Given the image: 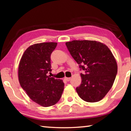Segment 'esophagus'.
Wrapping results in <instances>:
<instances>
[{"label":"esophagus","instance_id":"obj_1","mask_svg":"<svg viewBox=\"0 0 131 131\" xmlns=\"http://www.w3.org/2000/svg\"><path fill=\"white\" fill-rule=\"evenodd\" d=\"M70 79H71L70 77H65V80L67 81H69L70 80Z\"/></svg>","mask_w":131,"mask_h":131}]
</instances>
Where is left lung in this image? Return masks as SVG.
Here are the masks:
<instances>
[{"label":"left lung","mask_w":131,"mask_h":131,"mask_svg":"<svg viewBox=\"0 0 131 131\" xmlns=\"http://www.w3.org/2000/svg\"><path fill=\"white\" fill-rule=\"evenodd\" d=\"M66 46L80 70L81 83L76 88L79 96L86 102L102 99L112 88L117 73L116 59L107 46L99 41L73 40Z\"/></svg>","instance_id":"left-lung-1"}]
</instances>
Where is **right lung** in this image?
I'll list each match as a JSON object with an SVG mask.
<instances>
[{
    "mask_svg": "<svg viewBox=\"0 0 131 131\" xmlns=\"http://www.w3.org/2000/svg\"><path fill=\"white\" fill-rule=\"evenodd\" d=\"M57 43H41L30 46L24 52L18 67L21 87L35 102L43 107L54 105L64 89L60 79L47 76L51 72V55Z\"/></svg>",
    "mask_w": 131,
    "mask_h": 131,
    "instance_id": "right-lung-1",
    "label": "right lung"
}]
</instances>
